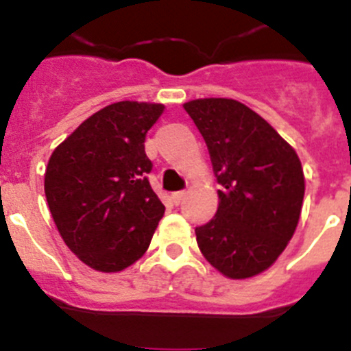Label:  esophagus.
<instances>
[{"label":"esophagus","instance_id":"esophagus-1","mask_svg":"<svg viewBox=\"0 0 351 351\" xmlns=\"http://www.w3.org/2000/svg\"><path fill=\"white\" fill-rule=\"evenodd\" d=\"M186 197V191L181 190V191H176V193H172V200L176 204H181L182 202V198Z\"/></svg>","mask_w":351,"mask_h":351}]
</instances>
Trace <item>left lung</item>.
Segmentation results:
<instances>
[{"label":"left lung","instance_id":"left-lung-1","mask_svg":"<svg viewBox=\"0 0 351 351\" xmlns=\"http://www.w3.org/2000/svg\"><path fill=\"white\" fill-rule=\"evenodd\" d=\"M209 149L219 206L195 228L202 255L232 280L269 269L299 223L304 172L297 153L267 121L241 101L184 104Z\"/></svg>","mask_w":351,"mask_h":351}]
</instances>
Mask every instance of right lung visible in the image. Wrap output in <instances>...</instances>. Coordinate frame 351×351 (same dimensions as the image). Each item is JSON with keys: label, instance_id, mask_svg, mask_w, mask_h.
<instances>
[{"label": "right lung", "instance_id": "add662e5", "mask_svg": "<svg viewBox=\"0 0 351 351\" xmlns=\"http://www.w3.org/2000/svg\"><path fill=\"white\" fill-rule=\"evenodd\" d=\"M160 104L117 101L86 119L54 149L45 197L61 237L86 265L117 272L137 262L165 213L149 184L145 133Z\"/></svg>", "mask_w": 351, "mask_h": 351}]
</instances>
